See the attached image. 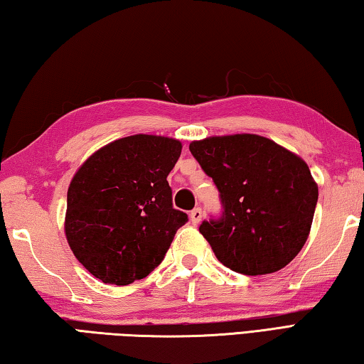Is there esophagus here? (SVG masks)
Returning a JSON list of instances; mask_svg holds the SVG:
<instances>
[{
    "instance_id": "obj_1",
    "label": "esophagus",
    "mask_w": 364,
    "mask_h": 364,
    "mask_svg": "<svg viewBox=\"0 0 364 364\" xmlns=\"http://www.w3.org/2000/svg\"><path fill=\"white\" fill-rule=\"evenodd\" d=\"M190 220L193 225H198L203 220V210L200 208H195L193 210L190 212Z\"/></svg>"
}]
</instances>
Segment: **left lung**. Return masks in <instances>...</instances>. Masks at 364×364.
<instances>
[{
    "label": "left lung",
    "mask_w": 364,
    "mask_h": 364,
    "mask_svg": "<svg viewBox=\"0 0 364 364\" xmlns=\"http://www.w3.org/2000/svg\"><path fill=\"white\" fill-rule=\"evenodd\" d=\"M190 152L220 193L200 232L218 262L245 276L282 269L309 236L318 187L303 159L258 134L214 136Z\"/></svg>",
    "instance_id": "8db88e82"
}]
</instances>
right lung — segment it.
<instances>
[{"label":"right lung","mask_w":364,"mask_h":364,"mask_svg":"<svg viewBox=\"0 0 364 364\" xmlns=\"http://www.w3.org/2000/svg\"><path fill=\"white\" fill-rule=\"evenodd\" d=\"M182 144L134 134L88 159L68 188L65 232L75 258L105 284L128 285L149 276L188 222L173 208L166 181Z\"/></svg>","instance_id":"add662e5"}]
</instances>
